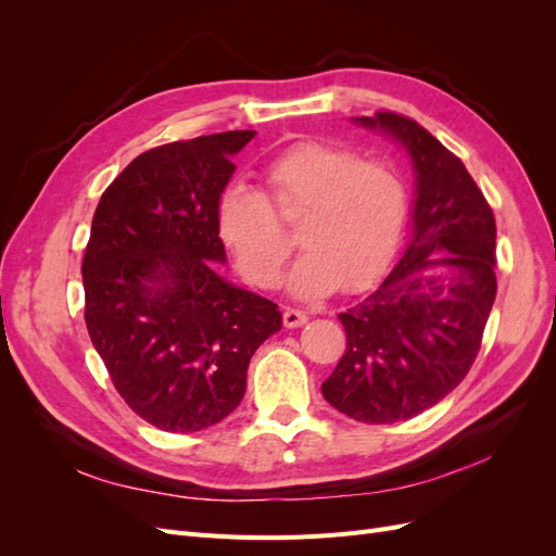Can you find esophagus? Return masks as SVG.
I'll use <instances>...</instances> for the list:
<instances>
[{"label":"esophagus","instance_id":"esophagus-1","mask_svg":"<svg viewBox=\"0 0 556 556\" xmlns=\"http://www.w3.org/2000/svg\"><path fill=\"white\" fill-rule=\"evenodd\" d=\"M306 319H308V315L304 311H299V308H285V313H282V325L288 329L301 327L306 323Z\"/></svg>","mask_w":556,"mask_h":556}]
</instances>
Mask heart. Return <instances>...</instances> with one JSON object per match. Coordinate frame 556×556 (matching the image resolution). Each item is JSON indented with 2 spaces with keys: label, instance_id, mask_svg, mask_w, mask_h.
<instances>
[{
  "label": "heart",
  "instance_id": "heart-1",
  "mask_svg": "<svg viewBox=\"0 0 556 556\" xmlns=\"http://www.w3.org/2000/svg\"><path fill=\"white\" fill-rule=\"evenodd\" d=\"M262 194L233 185L217 204V231L239 271L257 288H274L294 241L280 220H299L306 248L290 276L299 296H323L336 285L362 290L399 248L408 217V188L387 160H362L331 141H299L262 172Z\"/></svg>",
  "mask_w": 556,
  "mask_h": 556
}]
</instances>
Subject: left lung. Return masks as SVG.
Wrapping results in <instances>:
<instances>
[{
	"label": "left lung",
	"mask_w": 556,
	"mask_h": 556,
	"mask_svg": "<svg viewBox=\"0 0 556 556\" xmlns=\"http://www.w3.org/2000/svg\"><path fill=\"white\" fill-rule=\"evenodd\" d=\"M408 150L417 174L413 239L378 288L339 315L345 352L323 394L366 425L435 406L473 366L496 296V220L464 162L394 111L359 117Z\"/></svg>",
	"instance_id": "8db88e82"
}]
</instances>
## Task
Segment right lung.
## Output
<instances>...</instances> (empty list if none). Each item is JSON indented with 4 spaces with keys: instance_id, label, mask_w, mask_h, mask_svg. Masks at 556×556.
<instances>
[{
    "instance_id": "right-lung-1",
    "label": "right lung",
    "mask_w": 556,
    "mask_h": 556,
    "mask_svg": "<svg viewBox=\"0 0 556 556\" xmlns=\"http://www.w3.org/2000/svg\"><path fill=\"white\" fill-rule=\"evenodd\" d=\"M255 131L150 148L99 199L83 255L86 325L127 406L162 431L208 429L239 406L280 311L215 274L217 204Z\"/></svg>"
}]
</instances>
